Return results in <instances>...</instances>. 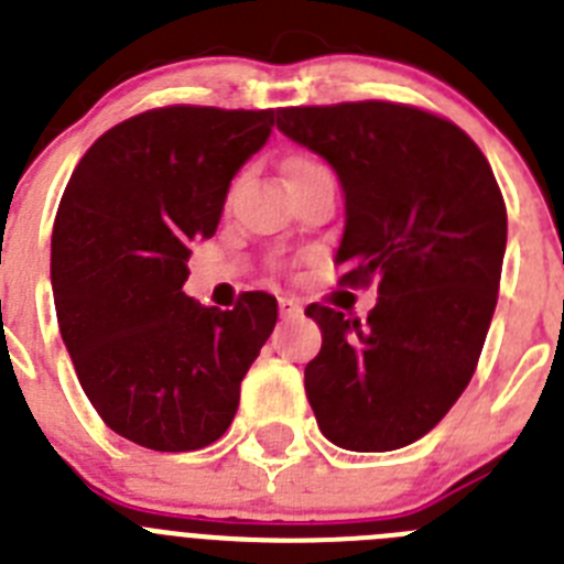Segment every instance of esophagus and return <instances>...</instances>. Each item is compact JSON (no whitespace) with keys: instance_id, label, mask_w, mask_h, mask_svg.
Segmentation results:
<instances>
[{"instance_id":"obj_1","label":"esophagus","mask_w":564,"mask_h":564,"mask_svg":"<svg viewBox=\"0 0 564 564\" xmlns=\"http://www.w3.org/2000/svg\"><path fill=\"white\" fill-rule=\"evenodd\" d=\"M279 313L282 316H299L302 313V302L293 296H279Z\"/></svg>"}]
</instances>
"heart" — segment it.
Masks as SVG:
<instances>
[{"instance_id":"b5f03b06","label":"heart","mask_w":564,"mask_h":564,"mask_svg":"<svg viewBox=\"0 0 564 564\" xmlns=\"http://www.w3.org/2000/svg\"><path fill=\"white\" fill-rule=\"evenodd\" d=\"M296 163H307V161H296Z\"/></svg>"}]
</instances>
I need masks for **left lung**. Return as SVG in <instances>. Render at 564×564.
Listing matches in <instances>:
<instances>
[{"label":"left lung","instance_id":"1","mask_svg":"<svg viewBox=\"0 0 564 564\" xmlns=\"http://www.w3.org/2000/svg\"><path fill=\"white\" fill-rule=\"evenodd\" d=\"M344 188L341 285L378 282L367 322L307 305L322 350L305 392L327 441L392 452L435 430L477 370L506 253V203L457 123L410 104L276 109Z\"/></svg>","mask_w":564,"mask_h":564}]
</instances>
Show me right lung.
<instances>
[{
    "mask_svg": "<svg viewBox=\"0 0 564 564\" xmlns=\"http://www.w3.org/2000/svg\"><path fill=\"white\" fill-rule=\"evenodd\" d=\"M271 127L273 109H147L107 129L64 188L50 251L58 330L89 403L138 446L194 452L226 435L276 325L271 293H242L234 311L183 293L188 246L214 237Z\"/></svg>",
    "mask_w": 564,
    "mask_h": 564,
    "instance_id": "add662e5",
    "label": "right lung"
}]
</instances>
